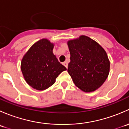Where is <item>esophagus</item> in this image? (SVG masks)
<instances>
[{
	"instance_id": "1",
	"label": "esophagus",
	"mask_w": 129,
	"mask_h": 129,
	"mask_svg": "<svg viewBox=\"0 0 129 129\" xmlns=\"http://www.w3.org/2000/svg\"><path fill=\"white\" fill-rule=\"evenodd\" d=\"M63 66H65V67H66V68L67 69V67H68V62H67V61H66V62H63Z\"/></svg>"
}]
</instances>
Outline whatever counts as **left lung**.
<instances>
[{"label":"left lung","mask_w":129,"mask_h":129,"mask_svg":"<svg viewBox=\"0 0 129 129\" xmlns=\"http://www.w3.org/2000/svg\"><path fill=\"white\" fill-rule=\"evenodd\" d=\"M71 54L68 72L75 85L83 92H94L104 83L110 61L99 44L86 36L67 42Z\"/></svg>","instance_id":"left-lung-1"}]
</instances>
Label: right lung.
Listing matches in <instances>:
<instances>
[{"label": "right lung", "mask_w": 129, "mask_h": 129, "mask_svg": "<svg viewBox=\"0 0 129 129\" xmlns=\"http://www.w3.org/2000/svg\"><path fill=\"white\" fill-rule=\"evenodd\" d=\"M54 43L47 39L36 42L25 54L20 68L26 82L34 89L44 90L55 82L61 72L66 71L53 53Z\"/></svg>", "instance_id": "right-lung-1"}]
</instances>
